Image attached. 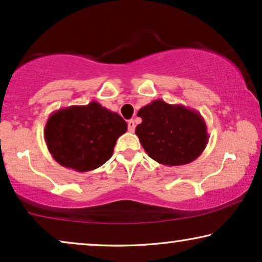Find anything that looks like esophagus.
<instances>
[{
    "instance_id": "1",
    "label": "esophagus",
    "mask_w": 262,
    "mask_h": 262,
    "mask_svg": "<svg viewBox=\"0 0 262 262\" xmlns=\"http://www.w3.org/2000/svg\"><path fill=\"white\" fill-rule=\"evenodd\" d=\"M127 127H128V131H130V132H134V131H135V127H136L135 121L132 120V119L128 120V121H127Z\"/></svg>"
}]
</instances>
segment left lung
Instances as JSON below:
<instances>
[{"instance_id": "1", "label": "left lung", "mask_w": 262, "mask_h": 262, "mask_svg": "<svg viewBox=\"0 0 262 262\" xmlns=\"http://www.w3.org/2000/svg\"><path fill=\"white\" fill-rule=\"evenodd\" d=\"M142 123L136 135L145 152L163 166H182L198 159L209 135L204 118L195 110L154 100L137 113Z\"/></svg>"}]
</instances>
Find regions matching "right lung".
<instances>
[{
    "label": "right lung",
    "instance_id": "1",
    "mask_svg": "<svg viewBox=\"0 0 262 262\" xmlns=\"http://www.w3.org/2000/svg\"><path fill=\"white\" fill-rule=\"evenodd\" d=\"M126 130L119 114L92 101L53 112L46 121L44 138L60 166L84 173L111 159L117 139Z\"/></svg>",
    "mask_w": 262,
    "mask_h": 262
}]
</instances>
